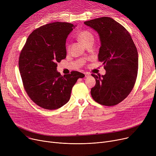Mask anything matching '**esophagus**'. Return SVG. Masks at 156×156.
Wrapping results in <instances>:
<instances>
[{
    "instance_id": "obj_1",
    "label": "esophagus",
    "mask_w": 156,
    "mask_h": 156,
    "mask_svg": "<svg viewBox=\"0 0 156 156\" xmlns=\"http://www.w3.org/2000/svg\"><path fill=\"white\" fill-rule=\"evenodd\" d=\"M90 76V74L88 73H85V76L87 78V77H88Z\"/></svg>"
}]
</instances>
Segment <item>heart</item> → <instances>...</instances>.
<instances>
[{"instance_id":"b5f03b06","label":"heart","mask_w":156,"mask_h":156,"mask_svg":"<svg viewBox=\"0 0 156 156\" xmlns=\"http://www.w3.org/2000/svg\"><path fill=\"white\" fill-rule=\"evenodd\" d=\"M78 38L83 45L89 42H94V35L92 34V33L88 31H81L78 35Z\"/></svg>"}]
</instances>
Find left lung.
Listing matches in <instances>:
<instances>
[{
    "label": "left lung",
    "instance_id": "8db88e82",
    "mask_svg": "<svg viewBox=\"0 0 156 156\" xmlns=\"http://www.w3.org/2000/svg\"><path fill=\"white\" fill-rule=\"evenodd\" d=\"M84 24L99 34L98 59L105 70L104 75H92L96 84L91 95L101 105H116L129 94L135 83L138 68L136 46L128 31L111 18L102 17Z\"/></svg>",
    "mask_w": 156,
    "mask_h": 156
}]
</instances>
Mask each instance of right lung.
<instances>
[{"label": "right lung", "mask_w": 156, "mask_h": 156, "mask_svg": "<svg viewBox=\"0 0 156 156\" xmlns=\"http://www.w3.org/2000/svg\"><path fill=\"white\" fill-rule=\"evenodd\" d=\"M76 26L55 22L40 27L30 35L21 52L19 69L24 89L33 101L45 109L66 104L77 80L85 76L78 71L62 76L57 71V63L66 57V38Z\"/></svg>", "instance_id": "obj_1"}]
</instances>
